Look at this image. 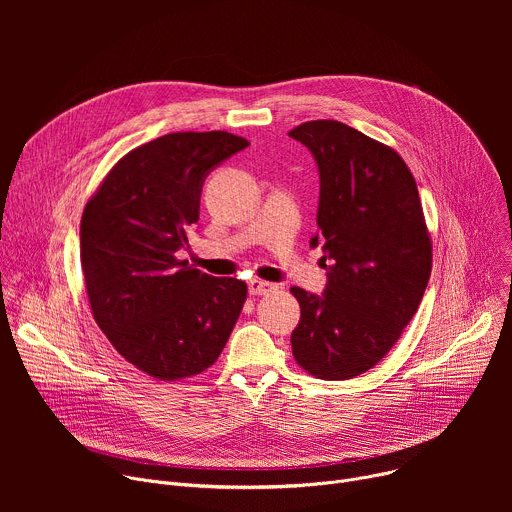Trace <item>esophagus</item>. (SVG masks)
Masks as SVG:
<instances>
[{"instance_id":"obj_1","label":"esophagus","mask_w":512,"mask_h":512,"mask_svg":"<svg viewBox=\"0 0 512 512\" xmlns=\"http://www.w3.org/2000/svg\"><path fill=\"white\" fill-rule=\"evenodd\" d=\"M271 289H275V285L269 283V281H261V279H251L249 281V294L251 296H265V294H269Z\"/></svg>"}]
</instances>
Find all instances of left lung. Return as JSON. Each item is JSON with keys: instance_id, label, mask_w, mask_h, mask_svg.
Instances as JSON below:
<instances>
[{"instance_id": "8db88e82", "label": "left lung", "mask_w": 512, "mask_h": 512, "mask_svg": "<svg viewBox=\"0 0 512 512\" xmlns=\"http://www.w3.org/2000/svg\"><path fill=\"white\" fill-rule=\"evenodd\" d=\"M320 170L318 298L291 287L302 308L291 352L316 379L346 381L373 369L401 338L431 275V237L417 184L389 145L334 119L289 131Z\"/></svg>"}]
</instances>
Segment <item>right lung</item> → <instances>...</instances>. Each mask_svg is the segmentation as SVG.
Returning <instances> with one entry per match:
<instances>
[{
	"instance_id": "right-lung-1",
	"label": "right lung",
	"mask_w": 512,
	"mask_h": 512,
	"mask_svg": "<svg viewBox=\"0 0 512 512\" xmlns=\"http://www.w3.org/2000/svg\"><path fill=\"white\" fill-rule=\"evenodd\" d=\"M247 145L227 131L162 135L125 154L83 210L91 314L113 348L158 381L212 367L247 300L245 281L176 257L198 221L206 174Z\"/></svg>"
}]
</instances>
